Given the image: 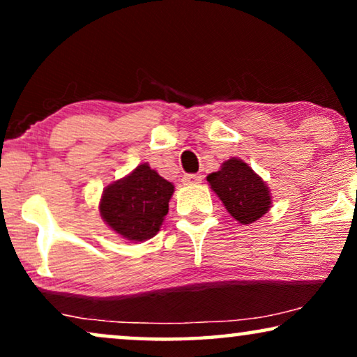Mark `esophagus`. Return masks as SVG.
<instances>
[{
  "label": "esophagus",
  "instance_id": "esophagus-1",
  "mask_svg": "<svg viewBox=\"0 0 357 357\" xmlns=\"http://www.w3.org/2000/svg\"><path fill=\"white\" fill-rule=\"evenodd\" d=\"M203 177L199 174H185L182 177L183 185H195V183H202Z\"/></svg>",
  "mask_w": 357,
  "mask_h": 357
}]
</instances>
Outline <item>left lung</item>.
<instances>
[{
  "instance_id": "obj_1",
  "label": "left lung",
  "mask_w": 357,
  "mask_h": 357,
  "mask_svg": "<svg viewBox=\"0 0 357 357\" xmlns=\"http://www.w3.org/2000/svg\"><path fill=\"white\" fill-rule=\"evenodd\" d=\"M206 178L229 214L241 224L255 222L270 209L271 197L266 183L241 159L231 158L222 162L221 170Z\"/></svg>"
}]
</instances>
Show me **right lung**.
<instances>
[{"label": "right lung", "mask_w": 357, "mask_h": 357, "mask_svg": "<svg viewBox=\"0 0 357 357\" xmlns=\"http://www.w3.org/2000/svg\"><path fill=\"white\" fill-rule=\"evenodd\" d=\"M172 193V183L149 164H139L130 175L104 190L99 206L102 219L126 241H148L162 226Z\"/></svg>", "instance_id": "add662e5"}]
</instances>
